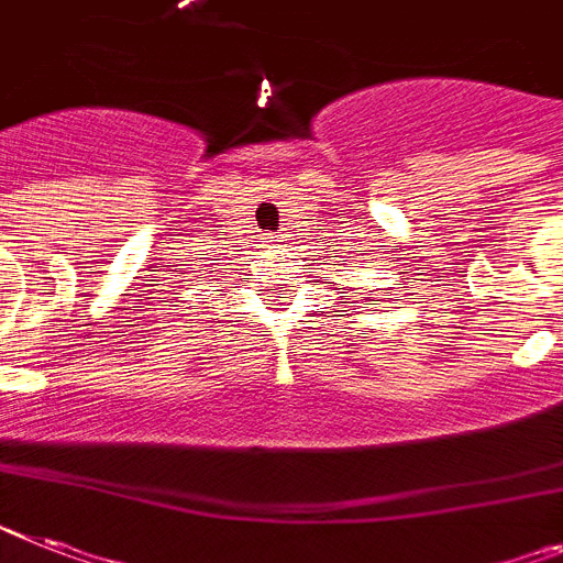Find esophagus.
<instances>
[{"mask_svg":"<svg viewBox=\"0 0 563 563\" xmlns=\"http://www.w3.org/2000/svg\"><path fill=\"white\" fill-rule=\"evenodd\" d=\"M267 242H278V239H276V235H271V239H267Z\"/></svg>","mask_w":563,"mask_h":563,"instance_id":"34e87169","label":"esophagus"}]
</instances>
